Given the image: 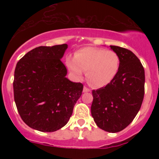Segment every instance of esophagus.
Here are the masks:
<instances>
[{"label": "esophagus", "instance_id": "obj_1", "mask_svg": "<svg viewBox=\"0 0 159 159\" xmlns=\"http://www.w3.org/2000/svg\"><path fill=\"white\" fill-rule=\"evenodd\" d=\"M90 92V89L88 87H83V92Z\"/></svg>", "mask_w": 159, "mask_h": 159}]
</instances>
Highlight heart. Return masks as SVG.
Segmentation results:
<instances>
[{
  "label": "heart",
  "instance_id": "obj_1",
  "mask_svg": "<svg viewBox=\"0 0 159 159\" xmlns=\"http://www.w3.org/2000/svg\"><path fill=\"white\" fill-rule=\"evenodd\" d=\"M120 57L113 50L85 47L67 56L66 65L77 78H81L87 70V78L96 87H104L111 83L120 69Z\"/></svg>",
  "mask_w": 159,
  "mask_h": 159
}]
</instances>
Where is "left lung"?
I'll list each match as a JSON object with an SVG mask.
<instances>
[{
	"instance_id": "left-lung-1",
	"label": "left lung",
	"mask_w": 159,
	"mask_h": 159,
	"mask_svg": "<svg viewBox=\"0 0 159 159\" xmlns=\"http://www.w3.org/2000/svg\"><path fill=\"white\" fill-rule=\"evenodd\" d=\"M120 57V69L111 83L93 90L92 116L97 125L110 133L123 130L133 121L144 96V69L130 50L110 46Z\"/></svg>"
}]
</instances>
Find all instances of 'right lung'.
Segmentation results:
<instances>
[{
	"label": "right lung",
	"mask_w": 159,
	"mask_h": 159,
	"mask_svg": "<svg viewBox=\"0 0 159 159\" xmlns=\"http://www.w3.org/2000/svg\"><path fill=\"white\" fill-rule=\"evenodd\" d=\"M67 48L66 43L37 47L16 64L14 99L21 119L30 128L53 132L63 127L82 95L83 85L66 77L61 58Z\"/></svg>",
	"instance_id": "obj_1"
}]
</instances>
